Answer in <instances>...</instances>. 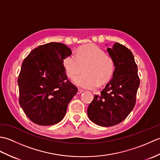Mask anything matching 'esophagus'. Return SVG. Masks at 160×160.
<instances>
[{
  "mask_svg": "<svg viewBox=\"0 0 160 160\" xmlns=\"http://www.w3.org/2000/svg\"><path fill=\"white\" fill-rule=\"evenodd\" d=\"M82 92H83V90H82V89H78V94L82 93Z\"/></svg>",
  "mask_w": 160,
  "mask_h": 160,
  "instance_id": "34e87169",
  "label": "esophagus"
}]
</instances>
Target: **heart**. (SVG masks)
<instances>
[{"mask_svg":"<svg viewBox=\"0 0 160 160\" xmlns=\"http://www.w3.org/2000/svg\"><path fill=\"white\" fill-rule=\"evenodd\" d=\"M87 65L82 73H78L73 78L76 85L84 89H93L98 83L104 84L111 79L115 69L113 60L106 56L100 47L89 45L76 50V54L68 56L63 60V66L69 77H73L80 71L81 64Z\"/></svg>","mask_w":160,"mask_h":160,"instance_id":"obj_1","label":"heart"}]
</instances>
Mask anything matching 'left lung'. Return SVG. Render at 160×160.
Masks as SVG:
<instances>
[{"instance_id":"obj_1","label":"left lung","mask_w":160,"mask_h":160,"mask_svg":"<svg viewBox=\"0 0 160 160\" xmlns=\"http://www.w3.org/2000/svg\"><path fill=\"white\" fill-rule=\"evenodd\" d=\"M107 52L114 62L113 78L87 108L90 120L106 127L120 123L128 116L135 107L140 86L138 67L131 51L115 42Z\"/></svg>"}]
</instances>
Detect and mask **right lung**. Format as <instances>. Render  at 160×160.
Instances as JSON below:
<instances>
[{
	"instance_id": "add662e5",
	"label": "right lung",
	"mask_w": 160,
	"mask_h": 160,
	"mask_svg": "<svg viewBox=\"0 0 160 160\" xmlns=\"http://www.w3.org/2000/svg\"><path fill=\"white\" fill-rule=\"evenodd\" d=\"M71 53L64 44L49 42L33 49L23 60L18 79L19 103L34 123H58L78 93L63 66L64 59Z\"/></svg>"
}]
</instances>
